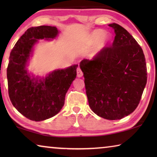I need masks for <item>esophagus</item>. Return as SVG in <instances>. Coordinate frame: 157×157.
Masks as SVG:
<instances>
[{
  "label": "esophagus",
  "mask_w": 157,
  "mask_h": 157,
  "mask_svg": "<svg viewBox=\"0 0 157 157\" xmlns=\"http://www.w3.org/2000/svg\"><path fill=\"white\" fill-rule=\"evenodd\" d=\"M82 75H83V73H82L81 68L78 67V69H77V76H78V78H81Z\"/></svg>",
  "instance_id": "1"
}]
</instances>
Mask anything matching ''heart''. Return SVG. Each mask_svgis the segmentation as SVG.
<instances>
[{
	"instance_id": "1",
	"label": "heart",
	"mask_w": 157,
	"mask_h": 157,
	"mask_svg": "<svg viewBox=\"0 0 157 157\" xmlns=\"http://www.w3.org/2000/svg\"><path fill=\"white\" fill-rule=\"evenodd\" d=\"M110 37L107 34H105V32L101 30H97L94 31L91 34V40L94 43H97L98 48L100 49L105 46L107 41H109Z\"/></svg>"
}]
</instances>
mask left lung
<instances>
[{
  "instance_id": "1",
  "label": "left lung",
  "mask_w": 157,
  "mask_h": 157,
  "mask_svg": "<svg viewBox=\"0 0 157 157\" xmlns=\"http://www.w3.org/2000/svg\"><path fill=\"white\" fill-rule=\"evenodd\" d=\"M115 33L111 46H105L91 59H84V73L89 107L100 117L120 120L139 105L147 82L145 55L125 29L109 24Z\"/></svg>"
}]
</instances>
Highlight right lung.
Listing matches in <instances>:
<instances>
[{"label": "right lung", "instance_id": "add662e5", "mask_svg": "<svg viewBox=\"0 0 157 157\" xmlns=\"http://www.w3.org/2000/svg\"><path fill=\"white\" fill-rule=\"evenodd\" d=\"M57 34L54 26L30 28L10 52L7 68L9 97L18 112L31 121H44L59 113L66 92L76 78L78 64L55 71L39 81L31 78L26 71V63L37 39H53Z\"/></svg>", "mask_w": 157, "mask_h": 157}]
</instances>
